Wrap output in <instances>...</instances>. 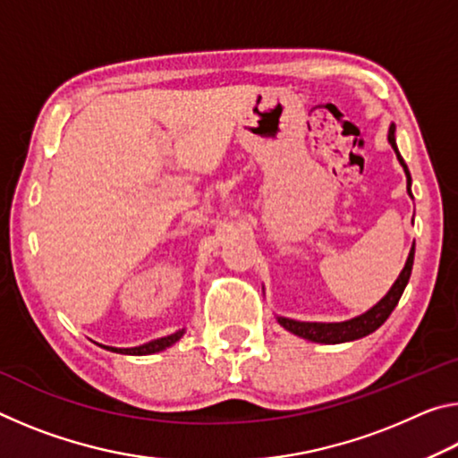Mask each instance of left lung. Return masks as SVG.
I'll return each mask as SVG.
<instances>
[{
	"instance_id": "left-lung-1",
	"label": "left lung",
	"mask_w": 458,
	"mask_h": 458,
	"mask_svg": "<svg viewBox=\"0 0 458 458\" xmlns=\"http://www.w3.org/2000/svg\"><path fill=\"white\" fill-rule=\"evenodd\" d=\"M387 141H390L392 149L396 151V157L400 161V165L404 167V174H406V190L410 193V198H412V190H410V185H412V177H410L408 172V165L404 164V159H402V155L398 151V145H396V125H390V131H387ZM412 265H414V246L412 250L408 254V260L404 268H402L400 276L396 278V283L392 284V289L387 291L386 297L379 301L377 305H374L360 317H353L350 321H341V323H309V321H294V319H286V317H276L278 323L283 325L286 331L294 333V335L309 339V341H315V344H345V341H353V339H361L369 335V333H374L379 325H384V321L387 317L392 315L394 309H396L398 301L402 297V293H404L406 284L410 281V273H412Z\"/></svg>"
}]
</instances>
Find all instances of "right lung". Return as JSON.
Returning <instances> with one entry per match:
<instances>
[{
	"label": "right lung",
	"instance_id": "1",
	"mask_svg": "<svg viewBox=\"0 0 458 458\" xmlns=\"http://www.w3.org/2000/svg\"><path fill=\"white\" fill-rule=\"evenodd\" d=\"M183 333H185V331L180 329V331L172 333V335L153 339V341H149V344H143V345H139V347H123V350H121V347H108V345H100V347H105V350H108V352L125 353V355H151V353L164 352L165 347H169V345H174L175 341L182 339Z\"/></svg>",
	"mask_w": 458,
	"mask_h": 458
}]
</instances>
